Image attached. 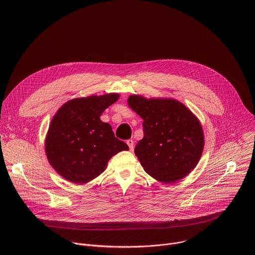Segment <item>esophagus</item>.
I'll return each instance as SVG.
<instances>
[{
	"instance_id": "1",
	"label": "esophagus",
	"mask_w": 255,
	"mask_h": 255,
	"mask_svg": "<svg viewBox=\"0 0 255 255\" xmlns=\"http://www.w3.org/2000/svg\"><path fill=\"white\" fill-rule=\"evenodd\" d=\"M127 144H128V146H129V149L131 151H133V149H134V141L132 139H129V140H127Z\"/></svg>"
}]
</instances>
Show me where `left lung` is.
<instances>
[{
    "mask_svg": "<svg viewBox=\"0 0 255 255\" xmlns=\"http://www.w3.org/2000/svg\"><path fill=\"white\" fill-rule=\"evenodd\" d=\"M128 105L143 119V138L134 152L149 175L174 183L195 168L204 149V133L196 116L172 99L130 96Z\"/></svg>",
    "mask_w": 255,
    "mask_h": 255,
    "instance_id": "obj_1",
    "label": "left lung"
}]
</instances>
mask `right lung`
Instances as JSON below:
<instances>
[{
	"mask_svg": "<svg viewBox=\"0 0 255 255\" xmlns=\"http://www.w3.org/2000/svg\"><path fill=\"white\" fill-rule=\"evenodd\" d=\"M118 98V94H108L71 100L53 117L45 151L50 164L65 179L86 184L105 170L113 155L129 149L115 137L111 125L100 119Z\"/></svg>",
	"mask_w": 255,
	"mask_h": 255,
	"instance_id": "1",
	"label": "right lung"
}]
</instances>
